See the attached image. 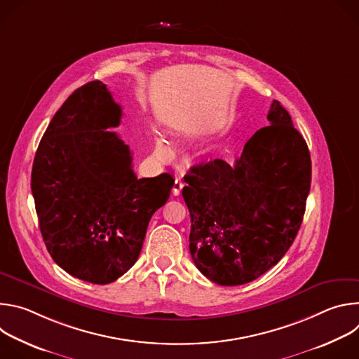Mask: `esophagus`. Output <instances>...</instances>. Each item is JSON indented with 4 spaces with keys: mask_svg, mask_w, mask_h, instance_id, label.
Segmentation results:
<instances>
[{
    "mask_svg": "<svg viewBox=\"0 0 359 359\" xmlns=\"http://www.w3.org/2000/svg\"><path fill=\"white\" fill-rule=\"evenodd\" d=\"M183 186H184L183 180H182V179H176V180H175V184H173V194H175V196H179L180 191H182V189H183Z\"/></svg>",
    "mask_w": 359,
    "mask_h": 359,
    "instance_id": "esophagus-1",
    "label": "esophagus"
}]
</instances>
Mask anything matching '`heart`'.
Masks as SVG:
<instances>
[{"instance_id": "heart-1", "label": "heart", "mask_w": 359, "mask_h": 359, "mask_svg": "<svg viewBox=\"0 0 359 359\" xmlns=\"http://www.w3.org/2000/svg\"><path fill=\"white\" fill-rule=\"evenodd\" d=\"M155 153H156V156L161 158V159H166V158L170 156L172 150H170V147H169V144H168V142L165 139H162V137L156 139V142H155Z\"/></svg>"}]
</instances>
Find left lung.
Returning a JSON list of instances; mask_svg holds the SVG:
<instances>
[{
  "mask_svg": "<svg viewBox=\"0 0 359 359\" xmlns=\"http://www.w3.org/2000/svg\"><path fill=\"white\" fill-rule=\"evenodd\" d=\"M267 119L270 126L248 139L234 166L215 159L184 176L191 259L220 285L250 283L276 266L305 213L311 186L309 146L278 100H273Z\"/></svg>",
  "mask_w": 359,
  "mask_h": 359,
  "instance_id": "1",
  "label": "left lung"
}]
</instances>
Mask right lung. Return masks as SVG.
Here are the masks:
<instances>
[{"instance_id": "right-lung-1", "label": "right lung", "mask_w": 359, "mask_h": 359, "mask_svg": "<svg viewBox=\"0 0 359 359\" xmlns=\"http://www.w3.org/2000/svg\"><path fill=\"white\" fill-rule=\"evenodd\" d=\"M122 108L107 85L78 88L48 125L31 190L46 250L68 274L109 284L137 260L147 224L168 201L169 173L137 179L129 146L107 129Z\"/></svg>"}]
</instances>
